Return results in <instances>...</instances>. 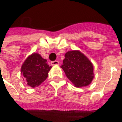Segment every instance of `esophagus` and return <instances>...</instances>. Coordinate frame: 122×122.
Masks as SVG:
<instances>
[{"instance_id": "obj_1", "label": "esophagus", "mask_w": 122, "mask_h": 122, "mask_svg": "<svg viewBox=\"0 0 122 122\" xmlns=\"http://www.w3.org/2000/svg\"><path fill=\"white\" fill-rule=\"evenodd\" d=\"M51 64L52 66H57V65H59V62L58 61H51Z\"/></svg>"}]
</instances>
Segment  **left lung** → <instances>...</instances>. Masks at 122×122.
Segmentation results:
<instances>
[{"label":"left lung","mask_w":122,"mask_h":122,"mask_svg":"<svg viewBox=\"0 0 122 122\" xmlns=\"http://www.w3.org/2000/svg\"><path fill=\"white\" fill-rule=\"evenodd\" d=\"M61 67L69 81L77 87L88 85L93 79L92 63L79 51L66 53Z\"/></svg>","instance_id":"obj_1"}]
</instances>
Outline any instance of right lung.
Listing matches in <instances>:
<instances>
[{
	"label": "right lung",
	"instance_id": "add662e5",
	"mask_svg": "<svg viewBox=\"0 0 122 122\" xmlns=\"http://www.w3.org/2000/svg\"><path fill=\"white\" fill-rule=\"evenodd\" d=\"M51 68L46 63V60L40 54L34 53L29 56L21 67V73L25 77L27 84L35 87L41 85L48 77V73Z\"/></svg>",
	"mask_w": 122,
	"mask_h": 122
}]
</instances>
